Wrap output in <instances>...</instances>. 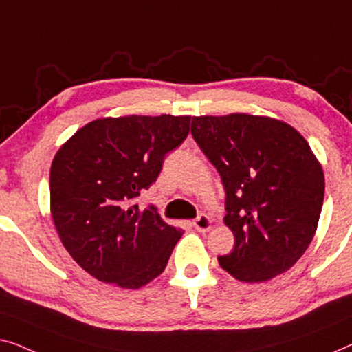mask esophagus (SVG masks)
<instances>
[{
  "instance_id": "34e87169",
  "label": "esophagus",
  "mask_w": 352,
  "mask_h": 352,
  "mask_svg": "<svg viewBox=\"0 0 352 352\" xmlns=\"http://www.w3.org/2000/svg\"><path fill=\"white\" fill-rule=\"evenodd\" d=\"M212 225H214V220H212V217H209L207 214H201L195 221H192V226H195L197 231H202V232L209 231Z\"/></svg>"
}]
</instances>
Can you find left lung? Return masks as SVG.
<instances>
[{
	"mask_svg": "<svg viewBox=\"0 0 352 352\" xmlns=\"http://www.w3.org/2000/svg\"><path fill=\"white\" fill-rule=\"evenodd\" d=\"M191 133L223 182L234 249L219 256L242 282H265L301 258L318 230L324 170L305 137L270 116H192Z\"/></svg>",
	"mask_w": 352,
	"mask_h": 352,
	"instance_id": "obj_1",
	"label": "left lung"
}]
</instances>
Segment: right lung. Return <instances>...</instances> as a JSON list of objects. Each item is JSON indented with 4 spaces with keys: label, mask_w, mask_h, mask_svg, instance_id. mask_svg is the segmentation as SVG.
Listing matches in <instances>:
<instances>
[{
    "label": "right lung",
    "mask_w": 352,
    "mask_h": 352,
    "mask_svg": "<svg viewBox=\"0 0 352 352\" xmlns=\"http://www.w3.org/2000/svg\"><path fill=\"white\" fill-rule=\"evenodd\" d=\"M191 116H121L87 122L51 166V217L72 258L107 284L140 289L160 276L183 231L135 197L185 140Z\"/></svg>",
    "instance_id": "add662e5"
}]
</instances>
